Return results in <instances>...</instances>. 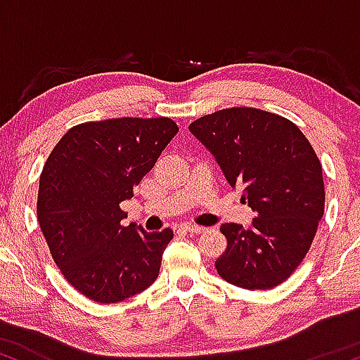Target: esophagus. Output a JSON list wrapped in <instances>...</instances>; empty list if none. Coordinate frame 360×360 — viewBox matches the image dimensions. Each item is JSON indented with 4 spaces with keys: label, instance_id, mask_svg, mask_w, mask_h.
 Masks as SVG:
<instances>
[{
    "label": "esophagus",
    "instance_id": "obj_1",
    "mask_svg": "<svg viewBox=\"0 0 360 360\" xmlns=\"http://www.w3.org/2000/svg\"><path fill=\"white\" fill-rule=\"evenodd\" d=\"M181 230H184V232H188V233H203L205 232L203 226H198V225H183L181 226Z\"/></svg>",
    "mask_w": 360,
    "mask_h": 360
}]
</instances>
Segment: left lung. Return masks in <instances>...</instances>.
<instances>
[{
	"label": "left lung",
	"instance_id": "obj_1",
	"mask_svg": "<svg viewBox=\"0 0 360 360\" xmlns=\"http://www.w3.org/2000/svg\"><path fill=\"white\" fill-rule=\"evenodd\" d=\"M189 131L212 152L225 179L257 213L250 229L223 223L218 274L243 289H271L308 254L323 217L321 164L303 131L257 108H226L198 118Z\"/></svg>",
	"mask_w": 360,
	"mask_h": 360
}]
</instances>
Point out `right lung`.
I'll use <instances>...</instances> for the list:
<instances>
[{
	"mask_svg": "<svg viewBox=\"0 0 360 360\" xmlns=\"http://www.w3.org/2000/svg\"><path fill=\"white\" fill-rule=\"evenodd\" d=\"M179 128L171 118H113L72 127L42 169L37 217L62 276L98 303H118L157 279L172 230L146 232L120 203Z\"/></svg>",
	"mask_w": 360,
	"mask_h": 360,
	"instance_id": "obj_1",
	"label": "right lung"
}]
</instances>
